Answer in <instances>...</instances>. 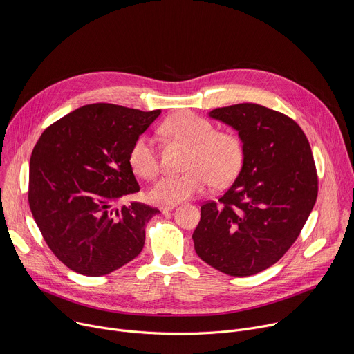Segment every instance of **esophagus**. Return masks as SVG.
<instances>
[{
    "instance_id": "34e87169",
    "label": "esophagus",
    "mask_w": 354,
    "mask_h": 354,
    "mask_svg": "<svg viewBox=\"0 0 354 354\" xmlns=\"http://www.w3.org/2000/svg\"><path fill=\"white\" fill-rule=\"evenodd\" d=\"M175 207H176V205H162V206L160 207V210H161L162 213H168V212L174 210Z\"/></svg>"
}]
</instances>
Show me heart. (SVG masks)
Here are the masks:
<instances>
[{
    "label": "heart",
    "mask_w": 354,
    "mask_h": 354,
    "mask_svg": "<svg viewBox=\"0 0 354 354\" xmlns=\"http://www.w3.org/2000/svg\"><path fill=\"white\" fill-rule=\"evenodd\" d=\"M161 133L190 147L183 174H165L149 189L157 203L175 205L178 201L203 193L212 183L227 186L239 175L245 148L242 138L228 130H217L209 119L194 112H178L160 127ZM129 164L133 172L153 179L160 171V154L153 138L138 136L130 145Z\"/></svg>",
    "instance_id": "heart-1"
}]
</instances>
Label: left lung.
Wrapping results in <instances>:
<instances>
[{"label": "left lung", "mask_w": 354, "mask_h": 354, "mask_svg": "<svg viewBox=\"0 0 354 354\" xmlns=\"http://www.w3.org/2000/svg\"><path fill=\"white\" fill-rule=\"evenodd\" d=\"M243 141L245 160L231 187L201 205L192 238L201 261L235 277L257 274L290 249L318 196L307 136L288 116L257 104L210 112Z\"/></svg>", "instance_id": "8db88e82"}]
</instances>
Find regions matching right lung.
Instances as JSON below:
<instances>
[{
	"label": "right lung",
	"mask_w": 354,
	"mask_h": 354,
	"mask_svg": "<svg viewBox=\"0 0 354 354\" xmlns=\"http://www.w3.org/2000/svg\"><path fill=\"white\" fill-rule=\"evenodd\" d=\"M161 111L92 104L50 124L30 157L28 200L50 250L68 269L104 276L133 261L157 207L118 201L140 190L131 142Z\"/></svg>",
	"instance_id": "obj_1"
}]
</instances>
